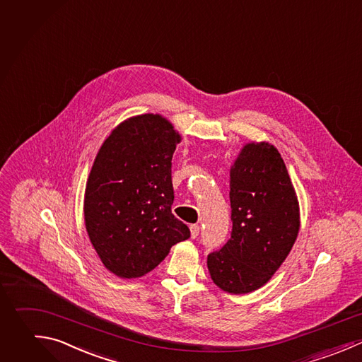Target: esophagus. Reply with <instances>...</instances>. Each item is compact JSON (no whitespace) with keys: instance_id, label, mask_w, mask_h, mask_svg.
<instances>
[{"instance_id":"obj_1","label":"esophagus","mask_w":362,"mask_h":362,"mask_svg":"<svg viewBox=\"0 0 362 362\" xmlns=\"http://www.w3.org/2000/svg\"><path fill=\"white\" fill-rule=\"evenodd\" d=\"M189 229H191V238L192 239L198 238V235H199V225H191Z\"/></svg>"}]
</instances>
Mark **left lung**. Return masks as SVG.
I'll return each mask as SVG.
<instances>
[{
  "mask_svg": "<svg viewBox=\"0 0 362 362\" xmlns=\"http://www.w3.org/2000/svg\"><path fill=\"white\" fill-rule=\"evenodd\" d=\"M229 240L208 255V270L223 291L245 294L270 280L300 228L294 187L279 151L246 144L230 168Z\"/></svg>",
  "mask_w": 362,
  "mask_h": 362,
  "instance_id": "1",
  "label": "left lung"
}]
</instances>
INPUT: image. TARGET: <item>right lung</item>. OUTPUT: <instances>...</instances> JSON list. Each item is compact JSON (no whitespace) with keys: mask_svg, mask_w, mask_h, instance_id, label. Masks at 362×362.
<instances>
[{"mask_svg":"<svg viewBox=\"0 0 362 362\" xmlns=\"http://www.w3.org/2000/svg\"><path fill=\"white\" fill-rule=\"evenodd\" d=\"M181 136L160 115L119 124L100 147L85 191V223L102 263L122 279L158 266L189 238L171 212V160Z\"/></svg>","mask_w":362,"mask_h":362,"instance_id":"1","label":"right lung"}]
</instances>
